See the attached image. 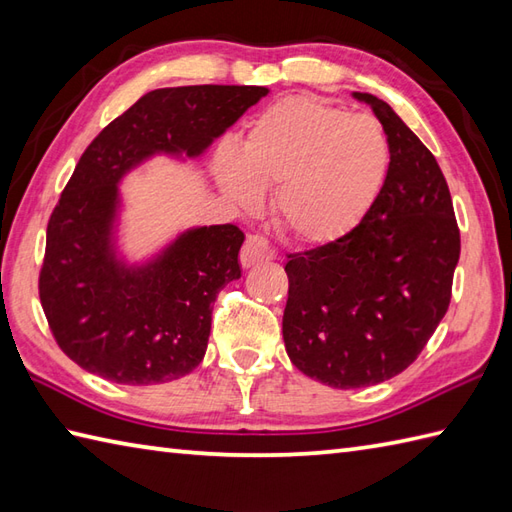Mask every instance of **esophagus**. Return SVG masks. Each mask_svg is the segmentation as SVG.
<instances>
[{
	"mask_svg": "<svg viewBox=\"0 0 512 512\" xmlns=\"http://www.w3.org/2000/svg\"><path fill=\"white\" fill-rule=\"evenodd\" d=\"M275 257L273 246L268 244V239L262 235H248L246 242L242 246V253H239V262H242L244 268H250L255 264L270 262Z\"/></svg>",
	"mask_w": 512,
	"mask_h": 512,
	"instance_id": "1",
	"label": "esophagus"
}]
</instances>
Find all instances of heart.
<instances>
[{
    "label": "heart",
    "mask_w": 512,
    "mask_h": 512,
    "mask_svg": "<svg viewBox=\"0 0 512 512\" xmlns=\"http://www.w3.org/2000/svg\"><path fill=\"white\" fill-rule=\"evenodd\" d=\"M389 171V145L374 118L312 96H288L255 116L239 151L222 149L217 180L246 211L275 189V224L303 246L341 242L365 220Z\"/></svg>",
    "instance_id": "obj_1"
}]
</instances>
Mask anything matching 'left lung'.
I'll return each mask as SVG.
<instances>
[{"instance_id":"obj_1","label":"left lung","mask_w":512,"mask_h":512,"mask_svg":"<svg viewBox=\"0 0 512 512\" xmlns=\"http://www.w3.org/2000/svg\"><path fill=\"white\" fill-rule=\"evenodd\" d=\"M389 171L341 242L288 255L284 343L292 365L336 389L378 385L416 361L449 310L460 228L449 184L420 138L374 94Z\"/></svg>"}]
</instances>
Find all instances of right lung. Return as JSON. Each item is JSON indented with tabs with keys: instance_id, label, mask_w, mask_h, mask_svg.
I'll list each match as a JSON object with an SVG mask.
<instances>
[{
	"instance_id": "add662e5",
	"label": "right lung",
	"mask_w": 512,
	"mask_h": 512,
	"mask_svg": "<svg viewBox=\"0 0 512 512\" xmlns=\"http://www.w3.org/2000/svg\"><path fill=\"white\" fill-rule=\"evenodd\" d=\"M268 88L187 85L147 92L96 136L65 184L46 233L39 299L72 361L118 385H156L193 372L213 303L242 277L235 224L189 228L151 262L116 257L118 182L156 154L200 156Z\"/></svg>"
}]
</instances>
